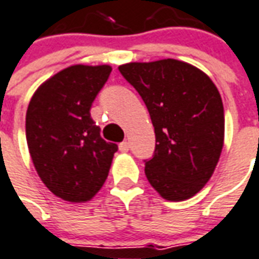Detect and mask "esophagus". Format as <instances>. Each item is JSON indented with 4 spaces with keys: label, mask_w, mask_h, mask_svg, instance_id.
Here are the masks:
<instances>
[{
    "label": "esophagus",
    "mask_w": 259,
    "mask_h": 259,
    "mask_svg": "<svg viewBox=\"0 0 259 259\" xmlns=\"http://www.w3.org/2000/svg\"><path fill=\"white\" fill-rule=\"evenodd\" d=\"M129 148L130 146L127 142H122L120 144H119V150H120L122 153H127V151H129Z\"/></svg>",
    "instance_id": "esophagus-1"
}]
</instances>
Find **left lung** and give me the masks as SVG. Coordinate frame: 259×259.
I'll return each mask as SVG.
<instances>
[{
	"mask_svg": "<svg viewBox=\"0 0 259 259\" xmlns=\"http://www.w3.org/2000/svg\"><path fill=\"white\" fill-rule=\"evenodd\" d=\"M144 101L154 126L148 182L167 200L192 198L210 180L224 142V109L203 71L174 59L119 67Z\"/></svg>",
	"mask_w": 259,
	"mask_h": 259,
	"instance_id": "left-lung-1",
	"label": "left lung"
}]
</instances>
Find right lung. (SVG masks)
<instances>
[{
	"label": "right lung",
	"instance_id": "add662e5",
	"mask_svg": "<svg viewBox=\"0 0 259 259\" xmlns=\"http://www.w3.org/2000/svg\"><path fill=\"white\" fill-rule=\"evenodd\" d=\"M111 66L67 67L45 81L26 111V142L43 184L68 202H87L108 178L115 143L105 142L91 106Z\"/></svg>",
	"mask_w": 259,
	"mask_h": 259
}]
</instances>
